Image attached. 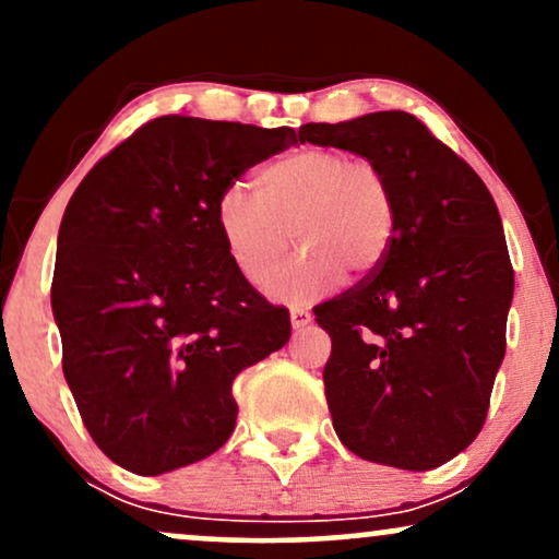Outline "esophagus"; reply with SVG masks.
Returning a JSON list of instances; mask_svg holds the SVG:
<instances>
[{
  "instance_id": "1",
  "label": "esophagus",
  "mask_w": 559,
  "mask_h": 559,
  "mask_svg": "<svg viewBox=\"0 0 559 559\" xmlns=\"http://www.w3.org/2000/svg\"><path fill=\"white\" fill-rule=\"evenodd\" d=\"M288 316H292V325H294V329H305V325L312 320L310 310H307V307H301V305H292V310H288Z\"/></svg>"
}]
</instances>
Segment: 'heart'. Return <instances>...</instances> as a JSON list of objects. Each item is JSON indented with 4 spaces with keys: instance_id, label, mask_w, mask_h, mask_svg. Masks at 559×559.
<instances>
[{
    "instance_id": "1",
    "label": "heart",
    "mask_w": 559,
    "mask_h": 559,
    "mask_svg": "<svg viewBox=\"0 0 559 559\" xmlns=\"http://www.w3.org/2000/svg\"><path fill=\"white\" fill-rule=\"evenodd\" d=\"M215 228L228 260L249 284H265L288 243L301 247L271 281L278 299H312L386 260L396 234L389 176L368 157L338 146H301L258 173V197L239 183L215 199Z\"/></svg>"
}]
</instances>
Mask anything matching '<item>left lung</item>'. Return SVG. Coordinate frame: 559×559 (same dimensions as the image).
<instances>
[{
    "label": "left lung",
    "instance_id": "obj_1",
    "mask_svg": "<svg viewBox=\"0 0 559 559\" xmlns=\"http://www.w3.org/2000/svg\"><path fill=\"white\" fill-rule=\"evenodd\" d=\"M299 141L373 159L396 199L386 260L318 305L331 336L325 400L342 444L431 471L480 433L515 288L497 204L478 173L415 115L307 123Z\"/></svg>",
    "mask_w": 559,
    "mask_h": 559
}]
</instances>
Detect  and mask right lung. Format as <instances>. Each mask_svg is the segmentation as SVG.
I'll use <instances>...</instances> for the list:
<instances>
[{
    "instance_id": "obj_1",
    "label": "right lung",
    "mask_w": 559,
    "mask_h": 559,
    "mask_svg": "<svg viewBox=\"0 0 559 559\" xmlns=\"http://www.w3.org/2000/svg\"><path fill=\"white\" fill-rule=\"evenodd\" d=\"M292 144L288 126L163 115L70 197L52 278L62 373L94 444L126 471L159 476L217 452L236 428L234 378L292 336L213 215L221 189Z\"/></svg>"
}]
</instances>
